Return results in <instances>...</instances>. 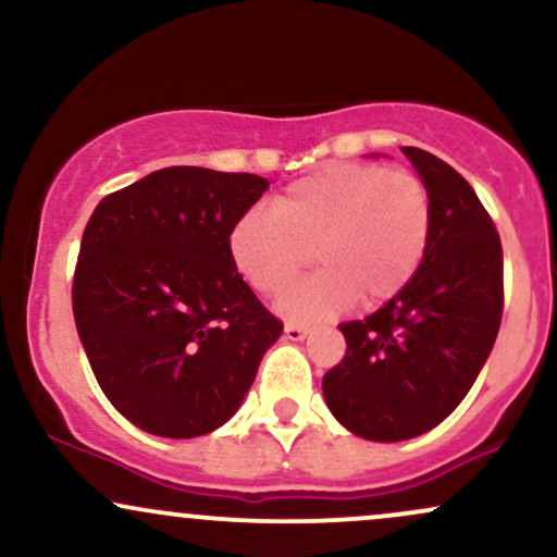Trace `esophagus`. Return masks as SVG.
Instances as JSON below:
<instances>
[{"label":"esophagus","instance_id":"obj_1","mask_svg":"<svg viewBox=\"0 0 557 557\" xmlns=\"http://www.w3.org/2000/svg\"><path fill=\"white\" fill-rule=\"evenodd\" d=\"M306 335H309V327H304V324H296V322H287L285 324V337H287V341H304Z\"/></svg>","mask_w":557,"mask_h":557}]
</instances>
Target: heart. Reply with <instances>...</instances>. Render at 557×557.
<instances>
[{"instance_id": "obj_1", "label": "heart", "mask_w": 557, "mask_h": 557, "mask_svg": "<svg viewBox=\"0 0 557 557\" xmlns=\"http://www.w3.org/2000/svg\"><path fill=\"white\" fill-rule=\"evenodd\" d=\"M432 233L426 185L380 164H335L293 183L272 214L251 209L230 230V259L261 296H277L309 264L322 272L293 285L280 311L311 322L350 300L374 309L417 274Z\"/></svg>"}]
</instances>
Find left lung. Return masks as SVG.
I'll return each instance as SVG.
<instances>
[{"mask_svg": "<svg viewBox=\"0 0 557 557\" xmlns=\"http://www.w3.org/2000/svg\"><path fill=\"white\" fill-rule=\"evenodd\" d=\"M430 190L432 233L417 274L367 319L341 324L343 361L322 380L345 430L374 443L430 432L466 398L503 319V246L450 164L403 146Z\"/></svg>", "mask_w": 557, "mask_h": 557, "instance_id": "obj_1", "label": "left lung"}]
</instances>
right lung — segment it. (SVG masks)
<instances>
[{
    "instance_id": "1",
    "label": "right lung",
    "mask_w": 557,
    "mask_h": 557,
    "mask_svg": "<svg viewBox=\"0 0 557 557\" xmlns=\"http://www.w3.org/2000/svg\"><path fill=\"white\" fill-rule=\"evenodd\" d=\"M267 188L251 172L164 168L94 209L73 277L75 327L101 393L138 430L214 432L283 335L227 246Z\"/></svg>"
}]
</instances>
